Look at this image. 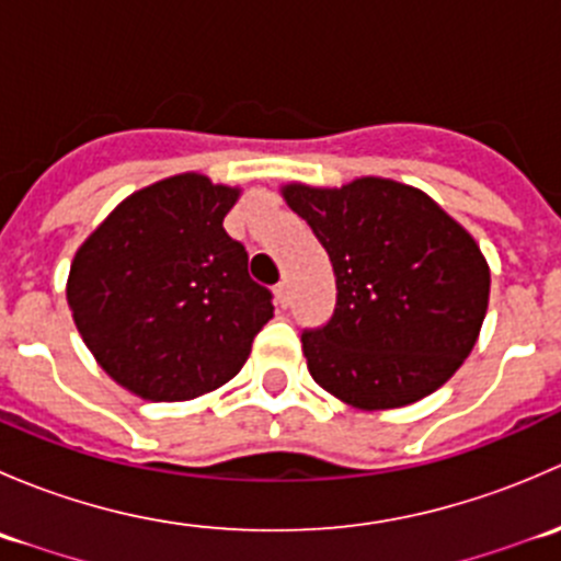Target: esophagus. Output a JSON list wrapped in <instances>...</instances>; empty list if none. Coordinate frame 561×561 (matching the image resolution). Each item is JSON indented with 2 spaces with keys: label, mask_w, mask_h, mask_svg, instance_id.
Returning a JSON list of instances; mask_svg holds the SVG:
<instances>
[{
  "label": "esophagus",
  "mask_w": 561,
  "mask_h": 561,
  "mask_svg": "<svg viewBox=\"0 0 561 561\" xmlns=\"http://www.w3.org/2000/svg\"><path fill=\"white\" fill-rule=\"evenodd\" d=\"M274 296H276V304H279V307H287V304H290V282L282 279L279 285L274 287Z\"/></svg>",
  "instance_id": "esophagus-1"
}]
</instances>
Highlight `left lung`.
<instances>
[{
  "mask_svg": "<svg viewBox=\"0 0 561 561\" xmlns=\"http://www.w3.org/2000/svg\"><path fill=\"white\" fill-rule=\"evenodd\" d=\"M336 276V309L301 333L309 375L358 410L421 401L478 342L491 271L472 236L426 192L364 175L344 186L285 184Z\"/></svg>",
  "mask_w": 561,
  "mask_h": 561,
  "instance_id": "left-lung-1",
  "label": "left lung"
}]
</instances>
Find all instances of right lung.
Listing matches in <instances>:
<instances>
[{
	"instance_id": "1",
	"label": "right lung",
	"mask_w": 561,
	"mask_h": 561,
	"mask_svg": "<svg viewBox=\"0 0 561 561\" xmlns=\"http://www.w3.org/2000/svg\"><path fill=\"white\" fill-rule=\"evenodd\" d=\"M239 186L179 173L133 192L83 241L67 304L105 375L149 401H186L233 380L274 317L222 219Z\"/></svg>"
}]
</instances>
